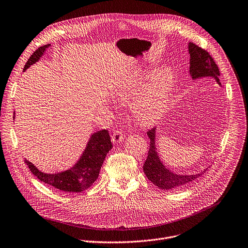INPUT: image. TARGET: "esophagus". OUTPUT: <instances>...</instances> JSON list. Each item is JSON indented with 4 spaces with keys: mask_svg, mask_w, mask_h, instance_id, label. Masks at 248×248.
<instances>
[{
    "mask_svg": "<svg viewBox=\"0 0 248 248\" xmlns=\"http://www.w3.org/2000/svg\"><path fill=\"white\" fill-rule=\"evenodd\" d=\"M123 139H124V134L122 133V131L120 129H117V130H115L113 132V134H112V141L114 143L121 142V141H123Z\"/></svg>",
    "mask_w": 248,
    "mask_h": 248,
    "instance_id": "obj_1",
    "label": "esophagus"
}]
</instances>
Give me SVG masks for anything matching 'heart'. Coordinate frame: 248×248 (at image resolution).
<instances>
[{
    "label": "heart",
    "instance_id": "heart-1",
    "mask_svg": "<svg viewBox=\"0 0 248 248\" xmlns=\"http://www.w3.org/2000/svg\"><path fill=\"white\" fill-rule=\"evenodd\" d=\"M173 85L174 73L171 68H163L153 77L133 107L134 115L140 123L151 124L164 112L170 102ZM139 93V86L132 82H122L117 88L116 97L121 102H127L136 97Z\"/></svg>",
    "mask_w": 248,
    "mask_h": 248
}]
</instances>
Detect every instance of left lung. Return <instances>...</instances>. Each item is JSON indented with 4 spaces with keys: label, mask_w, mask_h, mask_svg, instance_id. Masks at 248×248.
Wrapping results in <instances>:
<instances>
[{
    "label": "left lung",
    "mask_w": 248,
    "mask_h": 248,
    "mask_svg": "<svg viewBox=\"0 0 248 248\" xmlns=\"http://www.w3.org/2000/svg\"><path fill=\"white\" fill-rule=\"evenodd\" d=\"M190 53V74L193 78L201 77H213L220 84L219 76L220 71L216 65L213 57L207 50L199 46L194 43H189ZM155 128L153 127L147 131L150 138V148L148 156L143 164V170L148 179L155 186L162 190H176L186 187L194 180L198 179L202 173L194 175H180L175 174L164 168L157 155L155 145Z\"/></svg>",
    "instance_id": "obj_1"
}]
</instances>
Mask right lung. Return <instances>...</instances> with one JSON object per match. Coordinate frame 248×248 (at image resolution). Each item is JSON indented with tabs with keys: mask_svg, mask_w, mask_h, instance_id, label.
<instances>
[{
	"mask_svg": "<svg viewBox=\"0 0 248 248\" xmlns=\"http://www.w3.org/2000/svg\"><path fill=\"white\" fill-rule=\"evenodd\" d=\"M50 45L40 46L30 56L24 66V71L40 59L44 51ZM15 119V117H14ZM110 135L107 129H102L93 133L88 142L84 154L75 166L61 173L46 174L39 171L34 164L25 159L31 172L42 182L54 187L63 192H82L90 188L98 178L100 169L107 153L112 149Z\"/></svg>",
	"mask_w": 248,
	"mask_h": 248,
	"instance_id": "add662e5",
	"label": "right lung"
}]
</instances>
